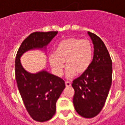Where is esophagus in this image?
<instances>
[{"label":"esophagus","instance_id":"obj_1","mask_svg":"<svg viewBox=\"0 0 125 125\" xmlns=\"http://www.w3.org/2000/svg\"><path fill=\"white\" fill-rule=\"evenodd\" d=\"M65 84H66V87H69L71 85V82H69V81H66L65 82Z\"/></svg>","mask_w":125,"mask_h":125}]
</instances>
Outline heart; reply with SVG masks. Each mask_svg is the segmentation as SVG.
<instances>
[{
    "label": "heart",
    "mask_w": 125,
    "mask_h": 125,
    "mask_svg": "<svg viewBox=\"0 0 125 125\" xmlns=\"http://www.w3.org/2000/svg\"><path fill=\"white\" fill-rule=\"evenodd\" d=\"M93 54L92 43L80 37H69L62 40L56 47L55 54L49 56V62L56 75H62L64 67H67L66 76L73 77L76 73L82 75L91 66Z\"/></svg>",
    "instance_id": "1"
}]
</instances>
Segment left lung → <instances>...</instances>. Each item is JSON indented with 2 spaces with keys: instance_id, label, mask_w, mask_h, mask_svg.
<instances>
[{
  "instance_id": "1",
  "label": "left lung",
  "mask_w": 125,
  "mask_h": 125,
  "mask_svg": "<svg viewBox=\"0 0 125 125\" xmlns=\"http://www.w3.org/2000/svg\"><path fill=\"white\" fill-rule=\"evenodd\" d=\"M94 46V54L88 70L73 81V105L81 116L91 118L103 109L112 84L113 63L104 42L98 36L88 32Z\"/></svg>"
}]
</instances>
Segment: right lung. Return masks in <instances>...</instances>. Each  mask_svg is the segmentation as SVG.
<instances>
[{"label": "right lung", "mask_w": 125, "mask_h": 125, "mask_svg": "<svg viewBox=\"0 0 125 125\" xmlns=\"http://www.w3.org/2000/svg\"><path fill=\"white\" fill-rule=\"evenodd\" d=\"M57 33V31H51L30 34L21 44L15 61L19 92L27 113L36 121H47L54 115L56 103L65 88V82L62 78L46 71L37 73L26 71L20 58L30 49L46 47Z\"/></svg>", "instance_id": "1"}]
</instances>
